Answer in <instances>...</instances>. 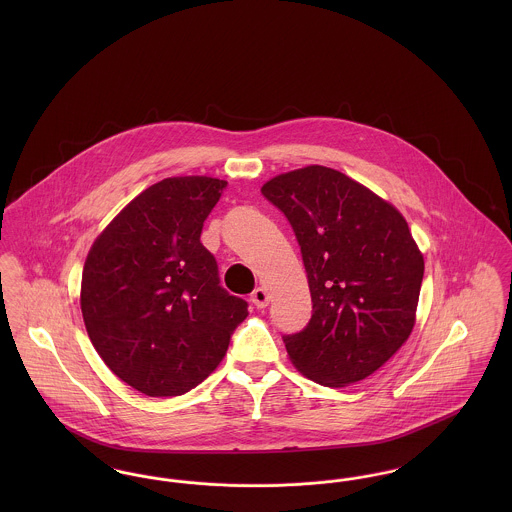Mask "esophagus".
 I'll use <instances>...</instances> for the list:
<instances>
[{"instance_id": "esophagus-1", "label": "esophagus", "mask_w": 512, "mask_h": 512, "mask_svg": "<svg viewBox=\"0 0 512 512\" xmlns=\"http://www.w3.org/2000/svg\"><path fill=\"white\" fill-rule=\"evenodd\" d=\"M251 301L255 303V307H259V309H265L268 305V301H270V295H268L267 290L265 288H257L255 292L251 293Z\"/></svg>"}]
</instances>
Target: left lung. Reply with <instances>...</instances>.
<instances>
[{
  "mask_svg": "<svg viewBox=\"0 0 512 512\" xmlns=\"http://www.w3.org/2000/svg\"><path fill=\"white\" fill-rule=\"evenodd\" d=\"M261 194L301 247L313 315L284 336L293 365L328 388L365 380L411 336L424 259L403 215L340 171L311 165Z\"/></svg>",
  "mask_w": 512,
  "mask_h": 512,
  "instance_id": "obj_1",
  "label": "left lung"
}]
</instances>
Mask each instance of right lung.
<instances>
[{"mask_svg": "<svg viewBox=\"0 0 512 512\" xmlns=\"http://www.w3.org/2000/svg\"><path fill=\"white\" fill-rule=\"evenodd\" d=\"M226 182L165 178L134 197L92 245L80 307L99 357L149 397L182 395L226 355L247 301L220 286L199 242Z\"/></svg>", "mask_w": 512, "mask_h": 512, "instance_id": "obj_1", "label": "right lung"}]
</instances>
